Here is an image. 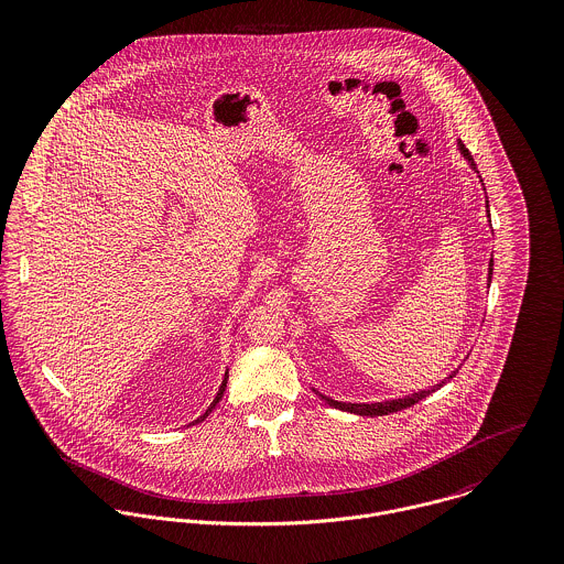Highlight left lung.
Listing matches in <instances>:
<instances>
[{
    "label": "left lung",
    "instance_id": "left-lung-1",
    "mask_svg": "<svg viewBox=\"0 0 564 564\" xmlns=\"http://www.w3.org/2000/svg\"><path fill=\"white\" fill-rule=\"evenodd\" d=\"M458 150H460V154L467 159V162L471 164V169L478 173V166H476V162L471 159V154H469V150L463 145V141H458ZM482 182V180H480ZM486 215H488V199H486ZM490 217V215H488ZM490 278H492V256H490V262H488V284H490ZM460 369V367H458ZM458 369L456 371H452L445 380H441L438 384H434V387H430V389H425V391H419V393H412V395H405V398H400V400H384V402H376V403H351V402H336V400H332V398H327V395H323L319 393L317 389H313L319 398H322L323 402L329 403V405H334V408H338V410H345V412H354V414H360V416H382V414H389V412H398V410H403V408H410V405H414L416 402H421L423 398H427V395H432L434 391H438L441 387H445L456 373H458Z\"/></svg>",
    "mask_w": 564,
    "mask_h": 564
}]
</instances>
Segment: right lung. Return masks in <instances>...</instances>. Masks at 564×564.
Here are the masks:
<instances>
[{
    "instance_id": "right-lung-1",
    "label": "right lung",
    "mask_w": 564,
    "mask_h": 564,
    "mask_svg": "<svg viewBox=\"0 0 564 564\" xmlns=\"http://www.w3.org/2000/svg\"><path fill=\"white\" fill-rule=\"evenodd\" d=\"M226 384H228V371H226V378H224V382H221V387H219V393L215 395V400H213V403L208 405V410H206L202 416H197L193 423H202V421H204V419H206V416L213 412V408H215L217 403L221 402V398H224V391H226Z\"/></svg>"
}]
</instances>
